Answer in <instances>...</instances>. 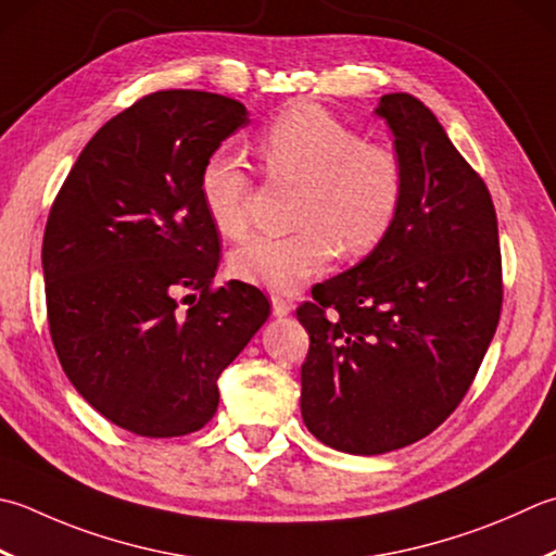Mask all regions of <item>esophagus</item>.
<instances>
[{"label": "esophagus", "instance_id": "obj_1", "mask_svg": "<svg viewBox=\"0 0 556 556\" xmlns=\"http://www.w3.org/2000/svg\"><path fill=\"white\" fill-rule=\"evenodd\" d=\"M291 311H293V301L279 296V293L271 296V313H275L277 318H281V315H289Z\"/></svg>", "mask_w": 556, "mask_h": 556}]
</instances>
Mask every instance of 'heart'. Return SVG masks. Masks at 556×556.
Masks as SVG:
<instances>
[{
	"label": "heart",
	"mask_w": 556,
	"mask_h": 556,
	"mask_svg": "<svg viewBox=\"0 0 556 556\" xmlns=\"http://www.w3.org/2000/svg\"><path fill=\"white\" fill-rule=\"evenodd\" d=\"M271 178L299 185L296 231L253 238L228 257L233 275L271 291H291L346 260L371 255L386 241L405 202L407 168L393 144L368 141L320 105L299 103L271 119L257 141ZM200 200L226 238L248 231L253 178L245 163L219 149L200 170Z\"/></svg>",
	"instance_id": "b5f03b06"
}]
</instances>
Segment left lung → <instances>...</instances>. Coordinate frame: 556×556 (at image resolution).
Listing matches in <instances>:
<instances>
[{"label":"left lung","mask_w":556,"mask_h":556,"mask_svg":"<svg viewBox=\"0 0 556 556\" xmlns=\"http://www.w3.org/2000/svg\"><path fill=\"white\" fill-rule=\"evenodd\" d=\"M405 159V202L364 263L311 289L296 315L311 344L301 415L315 439L380 455L429 437L480 371L502 318L492 194L409 93L376 108Z\"/></svg>","instance_id":"1"}]
</instances>
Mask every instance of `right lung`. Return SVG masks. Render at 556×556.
Masks as SVG:
<instances>
[{
    "instance_id": "add662e5",
    "label": "right lung",
    "mask_w": 556,
    "mask_h": 556,
    "mask_svg": "<svg viewBox=\"0 0 556 556\" xmlns=\"http://www.w3.org/2000/svg\"><path fill=\"white\" fill-rule=\"evenodd\" d=\"M248 123L219 93L141 96L91 137L50 206L54 352L79 395L137 437L200 431L216 378L269 315L257 287L214 281L222 243L198 188L206 156Z\"/></svg>"
}]
</instances>
